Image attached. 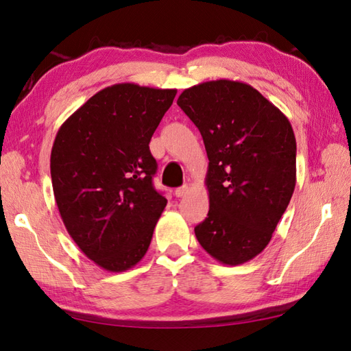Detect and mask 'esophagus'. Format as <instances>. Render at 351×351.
Instances as JSON below:
<instances>
[{"instance_id": "esophagus-1", "label": "esophagus", "mask_w": 351, "mask_h": 351, "mask_svg": "<svg viewBox=\"0 0 351 351\" xmlns=\"http://www.w3.org/2000/svg\"><path fill=\"white\" fill-rule=\"evenodd\" d=\"M189 191H190L189 185H182V187L175 190V196H176V197H184V196H187Z\"/></svg>"}]
</instances>
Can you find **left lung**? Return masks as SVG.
<instances>
[{"mask_svg":"<svg viewBox=\"0 0 351 351\" xmlns=\"http://www.w3.org/2000/svg\"><path fill=\"white\" fill-rule=\"evenodd\" d=\"M208 155V217L199 244L225 265L253 259L270 243L295 187V137L288 117L250 84L215 80L178 98Z\"/></svg>","mask_w":351,"mask_h":351,"instance_id":"1","label":"left lung"}]
</instances>
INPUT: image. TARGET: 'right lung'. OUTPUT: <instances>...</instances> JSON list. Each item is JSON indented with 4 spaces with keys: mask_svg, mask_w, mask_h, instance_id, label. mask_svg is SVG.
Masks as SVG:
<instances>
[{
    "mask_svg": "<svg viewBox=\"0 0 351 351\" xmlns=\"http://www.w3.org/2000/svg\"><path fill=\"white\" fill-rule=\"evenodd\" d=\"M176 88L119 83L66 119L51 151V180L66 230L111 273L138 264L167 199L154 189L149 151Z\"/></svg>",
    "mask_w": 351,
    "mask_h": 351,
    "instance_id": "add662e5",
    "label": "right lung"
}]
</instances>
